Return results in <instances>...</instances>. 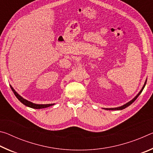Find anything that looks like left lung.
Returning a JSON list of instances; mask_svg holds the SVG:
<instances>
[{
	"label": "left lung",
	"instance_id": "8db88e82",
	"mask_svg": "<svg viewBox=\"0 0 153 153\" xmlns=\"http://www.w3.org/2000/svg\"><path fill=\"white\" fill-rule=\"evenodd\" d=\"M146 82H145V83H144V86H143V87H142V90H140V92L138 93V94H137V96L136 97L134 98H133L132 100H130V101L129 102H128V103H126V105H123V106H121V107H116V108H105V109H107V110H122V109H123V108H126V107H128V106H129L131 104H132V103L135 101V100H136V98L138 97V96L141 94V92H142V90H143V89H144V86H145V85H146Z\"/></svg>",
	"mask_w": 153,
	"mask_h": 153
}]
</instances>
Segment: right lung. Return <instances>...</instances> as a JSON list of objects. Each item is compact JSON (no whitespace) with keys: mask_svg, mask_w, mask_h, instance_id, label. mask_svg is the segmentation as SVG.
Returning <instances> with one entry per match:
<instances>
[{"mask_svg":"<svg viewBox=\"0 0 153 153\" xmlns=\"http://www.w3.org/2000/svg\"><path fill=\"white\" fill-rule=\"evenodd\" d=\"M11 87V88L12 90V91L13 92L14 94L15 95V97L17 98V99L19 100V101L23 103L24 105L25 106H27V107H31V108H37V109H39V108H46V107H50V106L53 105L54 104H47V105H37V104H34V103H32L30 101H28V100L24 99V98H22L21 97L20 95H19L17 94V93L15 91V90L11 86H10Z\"/></svg>","mask_w":153,"mask_h":153,"instance_id":"1","label":"right lung"}]
</instances>
